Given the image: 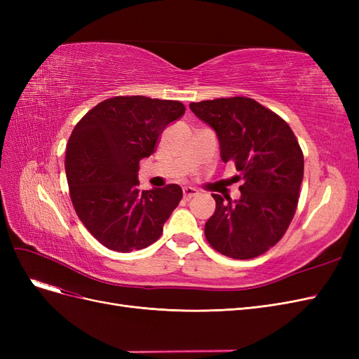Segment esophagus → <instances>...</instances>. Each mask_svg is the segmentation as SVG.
<instances>
[{
  "label": "esophagus",
  "instance_id": "34e87169",
  "mask_svg": "<svg viewBox=\"0 0 359 359\" xmlns=\"http://www.w3.org/2000/svg\"><path fill=\"white\" fill-rule=\"evenodd\" d=\"M182 193H184V199H191L198 194V190L194 187H184L182 189Z\"/></svg>",
  "mask_w": 359,
  "mask_h": 359
}]
</instances>
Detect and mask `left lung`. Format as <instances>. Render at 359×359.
<instances>
[{"label": "left lung", "mask_w": 359, "mask_h": 359, "mask_svg": "<svg viewBox=\"0 0 359 359\" xmlns=\"http://www.w3.org/2000/svg\"><path fill=\"white\" fill-rule=\"evenodd\" d=\"M219 137L220 157L235 161L244 181L238 201L212 194L205 236L232 259L264 255L285 235L297 211L304 156L285 119L247 97L190 103Z\"/></svg>", "instance_id": "1"}]
</instances>
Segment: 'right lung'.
<instances>
[{"mask_svg": "<svg viewBox=\"0 0 359 359\" xmlns=\"http://www.w3.org/2000/svg\"><path fill=\"white\" fill-rule=\"evenodd\" d=\"M186 107L144 95L107 99L73 128L66 149L70 198L81 222L114 252L156 243L177 208L178 184L140 190L139 161L154 153L158 136Z\"/></svg>", "mask_w": 359, "mask_h": 359, "instance_id": "obj_1", "label": "right lung"}]
</instances>
